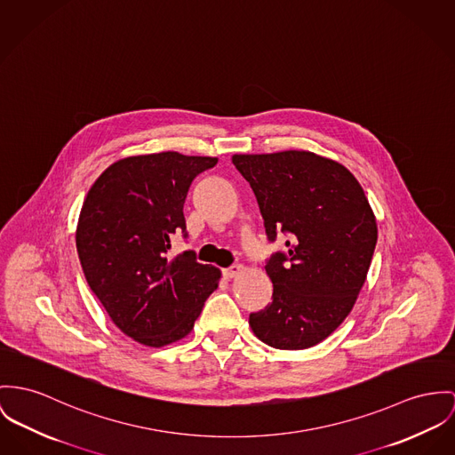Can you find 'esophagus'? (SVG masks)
I'll list each match as a JSON object with an SVG mask.
<instances>
[{
    "label": "esophagus",
    "mask_w": 455,
    "mask_h": 455,
    "mask_svg": "<svg viewBox=\"0 0 455 455\" xmlns=\"http://www.w3.org/2000/svg\"><path fill=\"white\" fill-rule=\"evenodd\" d=\"M241 272H243V265H232V267H228V268L223 270V275H225L227 279H234V277H237Z\"/></svg>",
    "instance_id": "obj_1"
}]
</instances>
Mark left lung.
I'll list each match as a JSON object with an SVG mask.
<instances>
[{
    "label": "left lung",
    "mask_w": 455,
    "mask_h": 455,
    "mask_svg": "<svg viewBox=\"0 0 455 455\" xmlns=\"http://www.w3.org/2000/svg\"><path fill=\"white\" fill-rule=\"evenodd\" d=\"M270 243L287 235L265 270L272 303L249 315L268 347L305 350L331 336L348 316L365 282L378 225L363 188L336 161L314 152L235 154Z\"/></svg>",
    "instance_id": "1"
}]
</instances>
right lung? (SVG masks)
I'll use <instances>...</instances> for the list:
<instances>
[{"label": "right lung", "mask_w": 455, "mask_h": 455, "mask_svg": "<svg viewBox=\"0 0 455 455\" xmlns=\"http://www.w3.org/2000/svg\"><path fill=\"white\" fill-rule=\"evenodd\" d=\"M216 157L161 152L110 164L90 188L76 230L86 282L112 322L145 347L185 338L220 270L196 252L170 258L172 235L187 239L183 204L194 178Z\"/></svg>", "instance_id": "obj_1"}]
</instances>
